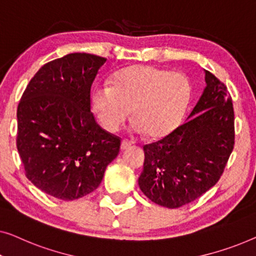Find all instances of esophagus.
Masks as SVG:
<instances>
[{
	"label": "esophagus",
	"mask_w": 256,
	"mask_h": 256,
	"mask_svg": "<svg viewBox=\"0 0 256 256\" xmlns=\"http://www.w3.org/2000/svg\"><path fill=\"white\" fill-rule=\"evenodd\" d=\"M131 145H132V142H128V139H124L123 142H122L120 148H122V150H128V147H131Z\"/></svg>",
	"instance_id": "esophagus-1"
}]
</instances>
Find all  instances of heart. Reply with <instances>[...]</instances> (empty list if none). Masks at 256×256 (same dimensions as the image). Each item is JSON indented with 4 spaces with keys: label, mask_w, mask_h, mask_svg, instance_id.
Returning a JSON list of instances; mask_svg holds the SVG:
<instances>
[{
    "label": "heart",
    "mask_w": 256,
    "mask_h": 256,
    "mask_svg": "<svg viewBox=\"0 0 256 256\" xmlns=\"http://www.w3.org/2000/svg\"><path fill=\"white\" fill-rule=\"evenodd\" d=\"M190 97V84L181 73L150 64H136L117 72L110 84L94 89L92 103L102 126L118 130L131 108L133 126L150 136H162L181 120Z\"/></svg>",
    "instance_id": "heart-1"
}]
</instances>
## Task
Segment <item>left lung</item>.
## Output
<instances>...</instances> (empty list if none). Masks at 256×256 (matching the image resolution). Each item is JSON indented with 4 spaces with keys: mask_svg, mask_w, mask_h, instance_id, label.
Here are the masks:
<instances>
[{
    "mask_svg": "<svg viewBox=\"0 0 256 256\" xmlns=\"http://www.w3.org/2000/svg\"><path fill=\"white\" fill-rule=\"evenodd\" d=\"M205 82L184 123L144 146L139 186L161 206H183L206 192L219 181L234 147V110L228 87L208 70Z\"/></svg>",
    "mask_w": 256,
    "mask_h": 256,
    "instance_id": "obj_1",
    "label": "left lung"
}]
</instances>
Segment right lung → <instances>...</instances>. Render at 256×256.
I'll use <instances>...</instances> for the list:
<instances>
[{
	"label": "right lung",
	"mask_w": 256,
	"mask_h": 256,
	"mask_svg": "<svg viewBox=\"0 0 256 256\" xmlns=\"http://www.w3.org/2000/svg\"><path fill=\"white\" fill-rule=\"evenodd\" d=\"M106 61L88 53L50 61L18 103L16 144L25 175L58 200L92 192L120 153V136L100 128L90 111L92 84Z\"/></svg>",
	"instance_id": "1"
}]
</instances>
